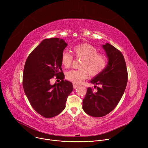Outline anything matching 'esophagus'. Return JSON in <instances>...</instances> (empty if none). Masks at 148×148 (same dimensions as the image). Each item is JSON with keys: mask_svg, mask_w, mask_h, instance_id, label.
I'll return each instance as SVG.
<instances>
[{"mask_svg": "<svg viewBox=\"0 0 148 148\" xmlns=\"http://www.w3.org/2000/svg\"><path fill=\"white\" fill-rule=\"evenodd\" d=\"M78 85H77L76 84H74V83H73V87H74V89H76L77 87H78Z\"/></svg>", "mask_w": 148, "mask_h": 148, "instance_id": "34e87169", "label": "esophagus"}]
</instances>
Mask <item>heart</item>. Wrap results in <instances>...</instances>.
Instances as JSON below:
<instances>
[{
	"label": "heart",
	"instance_id": "heart-1",
	"mask_svg": "<svg viewBox=\"0 0 148 148\" xmlns=\"http://www.w3.org/2000/svg\"><path fill=\"white\" fill-rule=\"evenodd\" d=\"M73 52L77 58L82 59L81 62L80 70H72L66 74V78L72 82L78 84L87 78L89 74L96 76L101 73L107 65L106 57L98 53V49L94 46L82 43L75 46ZM74 57L69 52L63 51L61 57L62 66L66 69L71 67Z\"/></svg>",
	"mask_w": 148,
	"mask_h": 148
}]
</instances>
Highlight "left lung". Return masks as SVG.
<instances>
[{
	"instance_id": "left-lung-1",
	"label": "left lung",
	"mask_w": 148,
	"mask_h": 148,
	"mask_svg": "<svg viewBox=\"0 0 148 148\" xmlns=\"http://www.w3.org/2000/svg\"><path fill=\"white\" fill-rule=\"evenodd\" d=\"M102 47L108 58V65L91 81L92 84L101 87L94 86L97 91L88 88L82 102L84 111L94 117L106 115L116 107L128 82L127 69L122 53L109 43Z\"/></svg>"
}]
</instances>
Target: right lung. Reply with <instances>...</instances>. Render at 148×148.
<instances>
[{"mask_svg":"<svg viewBox=\"0 0 148 148\" xmlns=\"http://www.w3.org/2000/svg\"><path fill=\"white\" fill-rule=\"evenodd\" d=\"M67 44L62 39L50 38L41 42L28 56L23 70V87L32 107L45 118L58 115L66 108L73 84L63 80L61 57ZM54 76L61 81L51 85Z\"/></svg>","mask_w":148,"mask_h":148,"instance_id":"right-lung-1","label":"right lung"}]
</instances>
